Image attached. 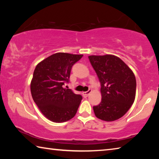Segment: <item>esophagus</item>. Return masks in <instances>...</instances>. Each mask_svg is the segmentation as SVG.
I'll list each match as a JSON object with an SVG mask.
<instances>
[{"mask_svg": "<svg viewBox=\"0 0 159 159\" xmlns=\"http://www.w3.org/2000/svg\"><path fill=\"white\" fill-rule=\"evenodd\" d=\"M92 92V90L91 89H89L88 91H86V92H83L82 94H83V96L84 97V98H87V97L90 95V93Z\"/></svg>", "mask_w": 159, "mask_h": 159, "instance_id": "34e87169", "label": "esophagus"}]
</instances>
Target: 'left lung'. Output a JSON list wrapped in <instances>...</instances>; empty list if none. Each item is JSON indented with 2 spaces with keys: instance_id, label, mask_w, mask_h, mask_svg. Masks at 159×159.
<instances>
[{
  "instance_id": "left-lung-1",
  "label": "left lung",
  "mask_w": 159,
  "mask_h": 159,
  "mask_svg": "<svg viewBox=\"0 0 159 159\" xmlns=\"http://www.w3.org/2000/svg\"><path fill=\"white\" fill-rule=\"evenodd\" d=\"M101 85L102 101L94 106L99 119L114 121L125 115L133 104L136 79L131 69L114 55L88 57Z\"/></svg>"
}]
</instances>
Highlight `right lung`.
I'll list each match as a JSON object with an SVG mask.
<instances>
[{"label":"right lung","mask_w":159,"mask_h":159,"mask_svg":"<svg viewBox=\"0 0 159 159\" xmlns=\"http://www.w3.org/2000/svg\"><path fill=\"white\" fill-rule=\"evenodd\" d=\"M82 55L58 52L36 66L31 83L35 103L45 117L55 123L65 122L76 115L82 96L64 85L69 82L72 66Z\"/></svg>","instance_id":"add662e5"}]
</instances>
